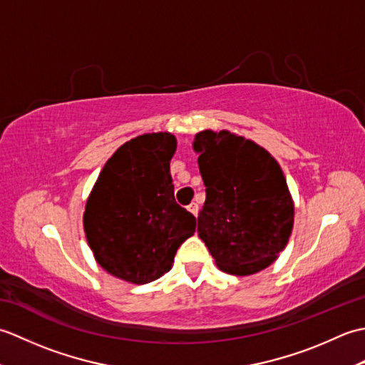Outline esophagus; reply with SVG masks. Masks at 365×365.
I'll use <instances>...</instances> for the list:
<instances>
[{
	"label": "esophagus",
	"instance_id": "1",
	"mask_svg": "<svg viewBox=\"0 0 365 365\" xmlns=\"http://www.w3.org/2000/svg\"><path fill=\"white\" fill-rule=\"evenodd\" d=\"M188 212L191 213V215H195V216H197V210H199V207H197V204L196 202H191L188 207Z\"/></svg>",
	"mask_w": 365,
	"mask_h": 365
}]
</instances>
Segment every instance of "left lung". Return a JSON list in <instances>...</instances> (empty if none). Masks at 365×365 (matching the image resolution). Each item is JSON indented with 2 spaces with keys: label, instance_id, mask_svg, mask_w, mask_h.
Wrapping results in <instances>:
<instances>
[{
  "label": "left lung",
  "instance_id": "obj_1",
  "mask_svg": "<svg viewBox=\"0 0 365 365\" xmlns=\"http://www.w3.org/2000/svg\"><path fill=\"white\" fill-rule=\"evenodd\" d=\"M205 202L197 234L216 265L247 276L271 265L293 227V200L281 166L255 143L222 130L195 139Z\"/></svg>",
  "mask_w": 365,
  "mask_h": 365
}]
</instances>
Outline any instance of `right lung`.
Returning <instances> with one entry per match:
<instances>
[{"instance_id": "add662e5", "label": "right lung", "mask_w": 365, "mask_h": 365, "mask_svg": "<svg viewBox=\"0 0 365 365\" xmlns=\"http://www.w3.org/2000/svg\"><path fill=\"white\" fill-rule=\"evenodd\" d=\"M177 141L149 133L120 145L106 161L84 212V232L98 265L131 284L170 269L196 230V218L175 202L169 161Z\"/></svg>"}]
</instances>
